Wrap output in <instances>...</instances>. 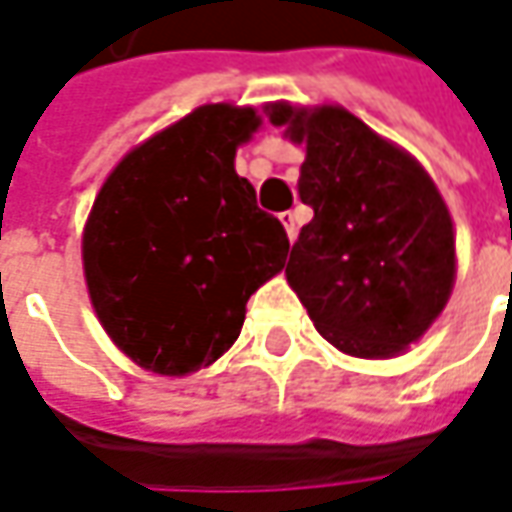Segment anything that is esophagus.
Listing matches in <instances>:
<instances>
[{
    "label": "esophagus",
    "instance_id": "34e87169",
    "mask_svg": "<svg viewBox=\"0 0 512 512\" xmlns=\"http://www.w3.org/2000/svg\"><path fill=\"white\" fill-rule=\"evenodd\" d=\"M279 222L285 225L287 239L293 242V239H296V233H299V222H296V213H293V210H287V213H282V216H279Z\"/></svg>",
    "mask_w": 512,
    "mask_h": 512
}]
</instances>
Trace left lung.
I'll return each instance as SVG.
<instances>
[{
    "label": "left lung",
    "instance_id": "8db88e82",
    "mask_svg": "<svg viewBox=\"0 0 512 512\" xmlns=\"http://www.w3.org/2000/svg\"><path fill=\"white\" fill-rule=\"evenodd\" d=\"M307 156L299 196L313 207L285 276L316 330L359 359H390L442 313L456 239L427 170L339 105H267Z\"/></svg>",
    "mask_w": 512,
    "mask_h": 512
}]
</instances>
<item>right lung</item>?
Here are the masks:
<instances>
[{
    "label": "right lung",
    "mask_w": 512,
    "mask_h": 512,
    "mask_svg": "<svg viewBox=\"0 0 512 512\" xmlns=\"http://www.w3.org/2000/svg\"><path fill=\"white\" fill-rule=\"evenodd\" d=\"M262 119L202 105L113 168L82 236L90 302L145 370L185 376L239 339L247 299L285 267L287 233L256 205L236 148Z\"/></svg>",
    "instance_id": "right-lung-1"
}]
</instances>
